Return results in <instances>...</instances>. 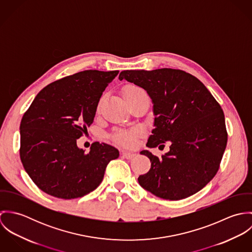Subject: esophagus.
Returning a JSON list of instances; mask_svg holds the SVG:
<instances>
[{
    "label": "esophagus",
    "mask_w": 252,
    "mask_h": 252,
    "mask_svg": "<svg viewBox=\"0 0 252 252\" xmlns=\"http://www.w3.org/2000/svg\"><path fill=\"white\" fill-rule=\"evenodd\" d=\"M136 154L133 153V152H128V151H123L122 152V157L123 158H126V159H132Z\"/></svg>",
    "instance_id": "1"
}]
</instances>
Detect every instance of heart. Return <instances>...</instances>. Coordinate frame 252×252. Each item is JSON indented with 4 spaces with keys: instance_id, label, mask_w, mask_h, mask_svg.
Wrapping results in <instances>:
<instances>
[{
    "instance_id": "heart-1",
    "label": "heart",
    "mask_w": 252,
    "mask_h": 252,
    "mask_svg": "<svg viewBox=\"0 0 252 252\" xmlns=\"http://www.w3.org/2000/svg\"><path fill=\"white\" fill-rule=\"evenodd\" d=\"M143 92L144 91L141 87L136 86V85H129L124 88L123 97L126 100L128 98H131V97L138 95L140 93H143ZM140 134H141V130L133 129V130L123 131V132H119V133L115 134L114 139L118 144L125 145V146H132L136 143V139Z\"/></svg>"
}]
</instances>
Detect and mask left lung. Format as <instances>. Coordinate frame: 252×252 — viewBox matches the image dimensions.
I'll list each match as a JSON object with an SVG mask.
<instances>
[{
  "mask_svg": "<svg viewBox=\"0 0 252 252\" xmlns=\"http://www.w3.org/2000/svg\"><path fill=\"white\" fill-rule=\"evenodd\" d=\"M126 79L146 90L155 115L152 135L146 146H164L170 151L161 157L147 150L150 170L139 183L157 197L177 201L204 188L219 169L228 134L224 112L196 76L178 69L123 71Z\"/></svg>",
  "mask_w": 252,
  "mask_h": 252,
  "instance_id": "left-lung-1",
  "label": "left lung"
}]
</instances>
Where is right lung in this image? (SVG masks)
Returning <instances> with one entry per match:
<instances>
[{"mask_svg":"<svg viewBox=\"0 0 252 252\" xmlns=\"http://www.w3.org/2000/svg\"><path fill=\"white\" fill-rule=\"evenodd\" d=\"M118 72L86 70L53 81L25 111L20 123V159L46 194L65 200L82 197L100 185L108 163L118 158V149L105 143H93L87 153L76 145Z\"/></svg>","mask_w":252,"mask_h":252,"instance_id":"add662e5","label":"right lung"}]
</instances>
